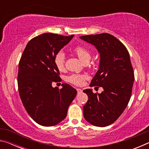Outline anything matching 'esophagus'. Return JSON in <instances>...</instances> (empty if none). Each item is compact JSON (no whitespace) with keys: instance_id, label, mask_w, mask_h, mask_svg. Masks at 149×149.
<instances>
[{"instance_id":"esophagus-1","label":"esophagus","mask_w":149,"mask_h":149,"mask_svg":"<svg viewBox=\"0 0 149 149\" xmlns=\"http://www.w3.org/2000/svg\"><path fill=\"white\" fill-rule=\"evenodd\" d=\"M77 91L78 93H81L83 91L81 89H77Z\"/></svg>"}]
</instances>
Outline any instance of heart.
I'll use <instances>...</instances> for the list:
<instances>
[{"instance_id": "b5f03b06", "label": "heart", "mask_w": 149, "mask_h": 149, "mask_svg": "<svg viewBox=\"0 0 149 149\" xmlns=\"http://www.w3.org/2000/svg\"><path fill=\"white\" fill-rule=\"evenodd\" d=\"M74 51L77 54L80 60L84 63L89 62L91 58V55L87 48L83 46H77L74 49ZM64 60L65 55L64 52H58L55 55L54 58V64L56 68L59 71H63L64 69ZM87 79V76L85 75L73 74L68 77V81L69 82L76 85H81L83 84L84 81Z\"/></svg>"}]
</instances>
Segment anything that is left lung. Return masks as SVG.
<instances>
[{
  "mask_svg": "<svg viewBox=\"0 0 149 149\" xmlns=\"http://www.w3.org/2000/svg\"><path fill=\"white\" fill-rule=\"evenodd\" d=\"M80 39L93 45L99 52V68L90 87L104 89L100 94L90 89L84 90L89 98L84 106V116L91 124L106 127L120 116L130 100L135 77L130 54L119 40L107 33Z\"/></svg>",
  "mask_w": 149,
  "mask_h": 149,
  "instance_id": "left-lung-1",
  "label": "left lung"
}]
</instances>
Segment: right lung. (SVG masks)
<instances>
[{"label": "right lung", "instance_id": "1", "mask_svg": "<svg viewBox=\"0 0 149 149\" xmlns=\"http://www.w3.org/2000/svg\"><path fill=\"white\" fill-rule=\"evenodd\" d=\"M70 36L45 33L30 40L20 58L17 85L22 103L35 122L53 126L66 117L68 109L77 91L67 84L62 88L52 87L60 81L54 58L71 41Z\"/></svg>", "mask_w": 149, "mask_h": 149}]
</instances>
